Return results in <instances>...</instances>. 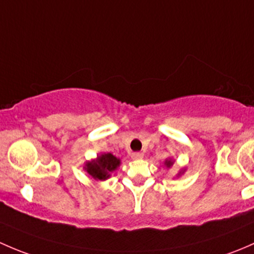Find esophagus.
Returning a JSON list of instances; mask_svg holds the SVG:
<instances>
[{"instance_id": "1", "label": "esophagus", "mask_w": 254, "mask_h": 254, "mask_svg": "<svg viewBox=\"0 0 254 254\" xmlns=\"http://www.w3.org/2000/svg\"><path fill=\"white\" fill-rule=\"evenodd\" d=\"M132 159H134V160H139V159L143 158V153H139V151H135V153H132Z\"/></svg>"}]
</instances>
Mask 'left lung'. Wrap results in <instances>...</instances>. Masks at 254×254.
<instances>
[{"instance_id": "left-lung-1", "label": "left lung", "mask_w": 254, "mask_h": 254, "mask_svg": "<svg viewBox=\"0 0 254 254\" xmlns=\"http://www.w3.org/2000/svg\"><path fill=\"white\" fill-rule=\"evenodd\" d=\"M172 164H174V163H172V161H165V165H166L167 167H170V166H171Z\"/></svg>"}]
</instances>
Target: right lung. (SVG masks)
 Masks as SVG:
<instances>
[{
	"mask_svg": "<svg viewBox=\"0 0 254 254\" xmlns=\"http://www.w3.org/2000/svg\"><path fill=\"white\" fill-rule=\"evenodd\" d=\"M120 165V160L112 154H103L98 156L95 161H91L85 165V170L95 180L109 179L112 171Z\"/></svg>",
	"mask_w": 254,
	"mask_h": 254,
	"instance_id": "right-lung-1",
	"label": "right lung"
}]
</instances>
